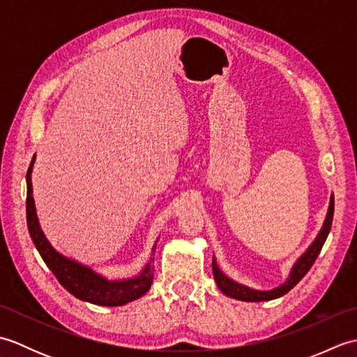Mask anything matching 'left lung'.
<instances>
[{"label": "left lung", "instance_id": "1", "mask_svg": "<svg viewBox=\"0 0 357 357\" xmlns=\"http://www.w3.org/2000/svg\"><path fill=\"white\" fill-rule=\"evenodd\" d=\"M333 213H335V196L331 195L328 213H327V218H325V222L322 225L319 234H317V238L314 239L313 244L307 248V252L302 255L298 261H296V264L291 268L290 276H288V279L282 285H279L276 288H273V290H267V291L253 290V288H248L245 285L234 282V280L230 278H227L224 273L219 270L215 257H213V276H215L219 290H221L225 296H230V298H233V299H239V301H245V302L271 301V299L280 298V296H284L285 293L290 291L291 288L307 275L308 270L313 267L316 257L319 256L321 250L325 244V239H327L330 229H331Z\"/></svg>", "mask_w": 357, "mask_h": 357}]
</instances>
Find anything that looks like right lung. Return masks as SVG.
Returning a JSON list of instances; mask_svg holds the SVG:
<instances>
[{
	"label": "right lung",
	"instance_id": "1",
	"mask_svg": "<svg viewBox=\"0 0 357 357\" xmlns=\"http://www.w3.org/2000/svg\"><path fill=\"white\" fill-rule=\"evenodd\" d=\"M33 162L35 155L26 174L27 227L30 238H32L36 250L40 252L45 265H47L53 275L56 276L59 284H61L67 291L72 293L75 298L102 307L126 305L128 302L141 298L142 294H146L151 282H153V255L156 245L151 250L150 261L146 265V268L141 271L139 276L124 280H109L102 278L101 275H98L92 268L86 267V265L59 255L56 250L49 244V241L45 239L41 230L40 222H38L35 202L32 196V179H30V174H32Z\"/></svg>",
	"mask_w": 357,
	"mask_h": 357
}]
</instances>
